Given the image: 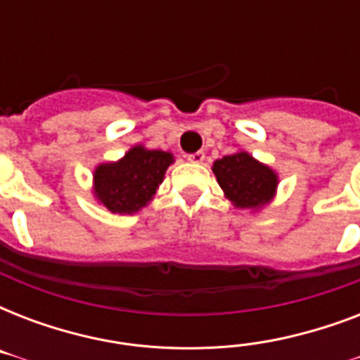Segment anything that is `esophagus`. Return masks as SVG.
Here are the masks:
<instances>
[{"label":"esophagus","instance_id":"esophagus-1","mask_svg":"<svg viewBox=\"0 0 360 360\" xmlns=\"http://www.w3.org/2000/svg\"><path fill=\"white\" fill-rule=\"evenodd\" d=\"M188 162H194V164H202L203 160H205V153L203 151H196V153H192V155H188Z\"/></svg>","mask_w":360,"mask_h":360}]
</instances>
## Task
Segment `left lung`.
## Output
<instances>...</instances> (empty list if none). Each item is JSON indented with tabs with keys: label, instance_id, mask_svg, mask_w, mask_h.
Listing matches in <instances>:
<instances>
[{
	"label": "left lung",
	"instance_id": "left-lung-1",
	"mask_svg": "<svg viewBox=\"0 0 360 360\" xmlns=\"http://www.w3.org/2000/svg\"><path fill=\"white\" fill-rule=\"evenodd\" d=\"M213 174L220 188L237 209H262L276 194L278 175L246 151L214 160Z\"/></svg>",
	"mask_w": 360,
	"mask_h": 360
}]
</instances>
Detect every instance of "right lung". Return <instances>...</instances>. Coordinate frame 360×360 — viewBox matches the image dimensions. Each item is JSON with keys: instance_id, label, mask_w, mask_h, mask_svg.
<instances>
[{"instance_id": "right-lung-1", "label": "right lung", "mask_w": 360, "mask_h": 360, "mask_svg": "<svg viewBox=\"0 0 360 360\" xmlns=\"http://www.w3.org/2000/svg\"><path fill=\"white\" fill-rule=\"evenodd\" d=\"M172 162V153L134 146L117 162L98 164L93 172V194L112 213H138L157 194Z\"/></svg>"}]
</instances>
